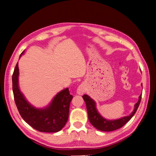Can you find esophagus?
<instances>
[{
	"mask_svg": "<svg viewBox=\"0 0 156 156\" xmlns=\"http://www.w3.org/2000/svg\"><path fill=\"white\" fill-rule=\"evenodd\" d=\"M85 91H86V88L83 85V84L79 85L77 89V93L79 94V95H83Z\"/></svg>",
	"mask_w": 156,
	"mask_h": 156,
	"instance_id": "34e87169",
	"label": "esophagus"
}]
</instances>
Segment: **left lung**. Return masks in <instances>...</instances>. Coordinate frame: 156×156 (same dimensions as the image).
Masks as SVG:
<instances>
[{"mask_svg": "<svg viewBox=\"0 0 156 156\" xmlns=\"http://www.w3.org/2000/svg\"><path fill=\"white\" fill-rule=\"evenodd\" d=\"M141 85L143 87V84H141ZM141 96H142V94L140 95L137 103H135L133 111L129 116H124L121 119L116 120H107L104 119L98 111L96 102L94 101L93 99L87 94L83 95V98L85 101L88 120L92 125L98 130L102 131H112L124 126L133 116L139 106Z\"/></svg>", "mask_w": 156, "mask_h": 156, "instance_id": "obj_1", "label": "left lung"}]
</instances>
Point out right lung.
<instances>
[{"instance_id": "right-lung-1", "label": "right lung", "mask_w": 156, "mask_h": 156, "mask_svg": "<svg viewBox=\"0 0 156 156\" xmlns=\"http://www.w3.org/2000/svg\"><path fill=\"white\" fill-rule=\"evenodd\" d=\"M23 51L21 55L24 53ZM18 62L12 75V88L16 104L22 119L40 132L56 133L62 129L68 119L70 102L73 96L68 88L59 92L44 108H36L27 100L19 86Z\"/></svg>"}]
</instances>
